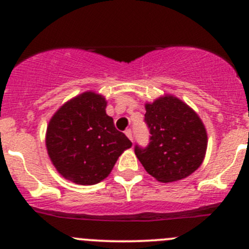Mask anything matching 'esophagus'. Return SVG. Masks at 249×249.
I'll return each mask as SVG.
<instances>
[{
  "mask_svg": "<svg viewBox=\"0 0 249 249\" xmlns=\"http://www.w3.org/2000/svg\"><path fill=\"white\" fill-rule=\"evenodd\" d=\"M125 134H126L127 138L130 139V141H133V133H132V130H131V128H128V130L125 131Z\"/></svg>",
  "mask_w": 249,
  "mask_h": 249,
  "instance_id": "34e87169",
  "label": "esophagus"
}]
</instances>
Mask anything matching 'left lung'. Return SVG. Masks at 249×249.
Listing matches in <instances>:
<instances>
[{"label":"left lung","mask_w":249,"mask_h":249,"mask_svg":"<svg viewBox=\"0 0 249 249\" xmlns=\"http://www.w3.org/2000/svg\"><path fill=\"white\" fill-rule=\"evenodd\" d=\"M145 108L144 122L151 136L147 146L136 144L137 158L158 181L186 178L201 165L206 153L207 133L201 119L173 96L157 99Z\"/></svg>","instance_id":"left-lung-1"}]
</instances>
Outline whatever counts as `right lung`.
<instances>
[{
	"label": "right lung",
	"mask_w": 249,
	"mask_h": 249,
	"mask_svg": "<svg viewBox=\"0 0 249 249\" xmlns=\"http://www.w3.org/2000/svg\"><path fill=\"white\" fill-rule=\"evenodd\" d=\"M105 107L104 97L84 92L65 103L49 122L48 153L65 179L95 185L110 174L123 151L132 146Z\"/></svg>",
	"instance_id": "1"
}]
</instances>
